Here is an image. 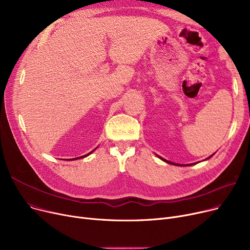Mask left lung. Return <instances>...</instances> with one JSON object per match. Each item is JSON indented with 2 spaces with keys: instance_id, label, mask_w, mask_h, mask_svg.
Masks as SVG:
<instances>
[{
  "instance_id": "8db88e82",
  "label": "left lung",
  "mask_w": 250,
  "mask_h": 250,
  "mask_svg": "<svg viewBox=\"0 0 250 250\" xmlns=\"http://www.w3.org/2000/svg\"><path fill=\"white\" fill-rule=\"evenodd\" d=\"M215 154V153H214ZM213 154V155H214ZM213 155H211L209 157H208L207 159H205V160H208V159H209L211 158V157H213ZM159 158L162 160V161H164V162H166V163H168V164H172V165H175V166H191V165H194V164H196V163H191V164H177V163H173V162H170V161H168V160H166V159H164V158H162V157H160V156H158Z\"/></svg>"
}]
</instances>
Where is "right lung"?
I'll list each match as a JSON object with an SVG mask.
<instances>
[{
  "instance_id": "add662e5",
  "label": "right lung",
  "mask_w": 250,
  "mask_h": 250,
  "mask_svg": "<svg viewBox=\"0 0 250 250\" xmlns=\"http://www.w3.org/2000/svg\"><path fill=\"white\" fill-rule=\"evenodd\" d=\"M97 148H95L93 151H91L90 153H88V154H86V155H84V156H81V157H77V158H74V159H68V160H77V159H81V158H85V157H87V156H89L91 153H93L95 150H96Z\"/></svg>"
}]
</instances>
